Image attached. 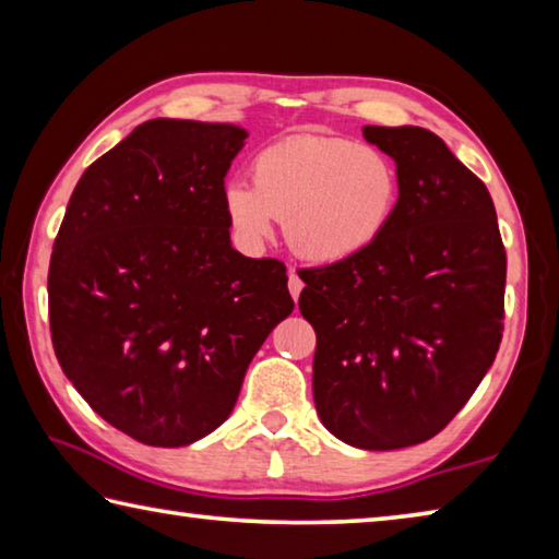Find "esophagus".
Wrapping results in <instances>:
<instances>
[{
	"mask_svg": "<svg viewBox=\"0 0 559 559\" xmlns=\"http://www.w3.org/2000/svg\"><path fill=\"white\" fill-rule=\"evenodd\" d=\"M288 290H290L293 300H298L300 290H302V281L298 278V273H296V271H288Z\"/></svg>",
	"mask_w": 559,
	"mask_h": 559,
	"instance_id": "1",
	"label": "esophagus"
}]
</instances>
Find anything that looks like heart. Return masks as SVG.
<instances>
[{
  "instance_id": "obj_1",
  "label": "heart",
  "mask_w": 559,
  "mask_h": 559,
  "mask_svg": "<svg viewBox=\"0 0 559 559\" xmlns=\"http://www.w3.org/2000/svg\"><path fill=\"white\" fill-rule=\"evenodd\" d=\"M251 173L253 185L229 179L222 189L224 216L246 251L263 249L281 219L298 259L333 266L380 241L400 206L396 165L347 138H286L261 150Z\"/></svg>"
}]
</instances>
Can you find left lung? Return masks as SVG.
<instances>
[{"instance_id": "obj_1", "label": "left lung", "mask_w": 559, "mask_h": 559, "mask_svg": "<svg viewBox=\"0 0 559 559\" xmlns=\"http://www.w3.org/2000/svg\"><path fill=\"white\" fill-rule=\"evenodd\" d=\"M402 182L390 229L359 257L302 271L313 400L355 449L392 451L447 427L503 337L506 249L486 185L431 130L365 126Z\"/></svg>"}]
</instances>
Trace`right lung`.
<instances>
[{
  "label": "right lung",
  "instance_id": "add662e5",
  "mask_svg": "<svg viewBox=\"0 0 559 559\" xmlns=\"http://www.w3.org/2000/svg\"><path fill=\"white\" fill-rule=\"evenodd\" d=\"M246 138L231 122H143L83 173L53 241L61 370L147 447L222 427L253 355L293 313L283 263L241 257L222 210Z\"/></svg>",
  "mask_w": 559,
  "mask_h": 559
}]
</instances>
